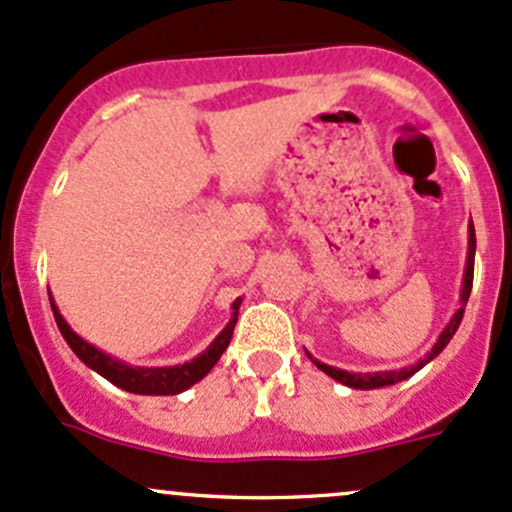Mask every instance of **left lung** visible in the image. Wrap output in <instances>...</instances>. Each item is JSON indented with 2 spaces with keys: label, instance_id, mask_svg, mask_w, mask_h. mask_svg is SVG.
<instances>
[{
  "label": "left lung",
  "instance_id": "8db88e82",
  "mask_svg": "<svg viewBox=\"0 0 512 512\" xmlns=\"http://www.w3.org/2000/svg\"><path fill=\"white\" fill-rule=\"evenodd\" d=\"M473 262H476V230H473V223H468V257H466V272H463V287H461V307L456 309V314L451 317V322L443 327V332L438 334L436 344H433V349L428 352L423 359H418L416 364L411 366H404V369H391V371H374V374H356V371H344V369H337V366H329L324 364V361L314 359L312 354L307 352L309 359H312V364L317 366L319 371H324L327 376H332L334 381H339V384L349 386V389H381V386H391V384H399V381L409 379V376H414L418 369H423V366L428 364V361L436 359L438 354L446 349V344L451 342L453 334H456V329L461 327V319H463V312H466V304H468V297H471V287H473Z\"/></svg>",
  "mask_w": 512,
  "mask_h": 512
}]
</instances>
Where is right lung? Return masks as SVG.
<instances>
[{"mask_svg": "<svg viewBox=\"0 0 512 512\" xmlns=\"http://www.w3.org/2000/svg\"><path fill=\"white\" fill-rule=\"evenodd\" d=\"M51 302V312H54L56 327H59L61 337L66 339V344L71 347V352L79 356L89 369H94L96 374H101L103 379L111 381L113 386L123 391H131V394H143V396H175L180 391L190 389L193 384H198L215 364L223 356L232 339V329H235L237 322V312H240L242 299L237 297L232 302V314L230 322L225 324L223 332L213 339L208 349L203 354H198L195 359L185 361V364H175V366H131L126 361L116 359V356L101 352V349L89 344L86 339H81L74 329L69 327L64 317H61L59 307H56L54 297L49 294Z\"/></svg>", "mask_w": 512, "mask_h": 512, "instance_id": "1", "label": "right lung"}]
</instances>
